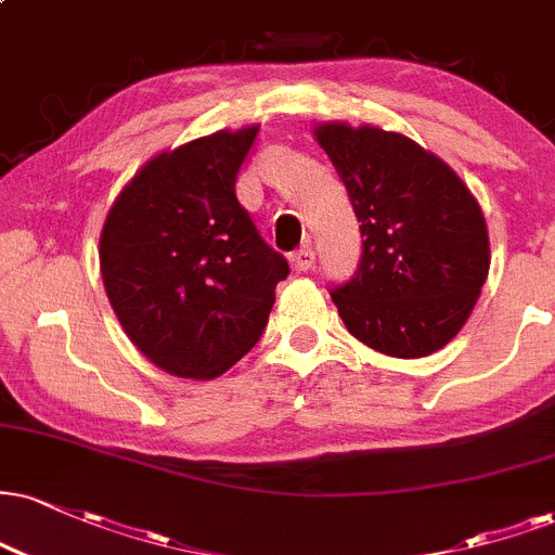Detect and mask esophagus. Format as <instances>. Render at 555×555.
Here are the masks:
<instances>
[{"label": "esophagus", "mask_w": 555, "mask_h": 555, "mask_svg": "<svg viewBox=\"0 0 555 555\" xmlns=\"http://www.w3.org/2000/svg\"><path fill=\"white\" fill-rule=\"evenodd\" d=\"M292 260V269L295 271H310L312 263H315V253H312V248H299L289 256Z\"/></svg>", "instance_id": "obj_1"}]
</instances>
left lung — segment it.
Here are the masks:
<instances>
[{
	"instance_id": "1",
	"label": "left lung",
	"mask_w": 555,
	"mask_h": 555,
	"mask_svg": "<svg viewBox=\"0 0 555 555\" xmlns=\"http://www.w3.org/2000/svg\"><path fill=\"white\" fill-rule=\"evenodd\" d=\"M315 139L349 191L362 263L331 292L353 338L418 359L468 323L491 266L489 227L444 159L379 126L325 121Z\"/></svg>"
}]
</instances>
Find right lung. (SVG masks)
Masks as SVG:
<instances>
[{"label":"right lung","instance_id":"obj_1","mask_svg":"<svg viewBox=\"0 0 555 555\" xmlns=\"http://www.w3.org/2000/svg\"><path fill=\"white\" fill-rule=\"evenodd\" d=\"M256 133L222 129L159 152L105 217V295L131 344L168 375L211 379L240 362L289 273L235 196Z\"/></svg>","mask_w":555,"mask_h":555}]
</instances>
